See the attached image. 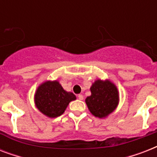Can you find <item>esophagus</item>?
Masks as SVG:
<instances>
[{"label": "esophagus", "mask_w": 157, "mask_h": 157, "mask_svg": "<svg viewBox=\"0 0 157 157\" xmlns=\"http://www.w3.org/2000/svg\"><path fill=\"white\" fill-rule=\"evenodd\" d=\"M78 98L80 99V100H83V98H84V96L82 95V94H78Z\"/></svg>", "instance_id": "1"}]
</instances>
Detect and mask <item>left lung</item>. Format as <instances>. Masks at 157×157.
<instances>
[{"mask_svg": "<svg viewBox=\"0 0 157 157\" xmlns=\"http://www.w3.org/2000/svg\"><path fill=\"white\" fill-rule=\"evenodd\" d=\"M91 95L86 103L94 117L103 118L112 112L117 107L119 95L117 87L111 81H96L90 88Z\"/></svg>", "mask_w": 157, "mask_h": 157, "instance_id": "left-lung-1", "label": "left lung"}]
</instances>
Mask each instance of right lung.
Returning <instances> with one entry per match:
<instances>
[{"instance_id":"obj_1","label":"right lung","mask_w":157,"mask_h":157,"mask_svg":"<svg viewBox=\"0 0 157 157\" xmlns=\"http://www.w3.org/2000/svg\"><path fill=\"white\" fill-rule=\"evenodd\" d=\"M75 94L67 92L57 81H45L38 87L35 94V103L43 114L54 118L61 116Z\"/></svg>"}]
</instances>
